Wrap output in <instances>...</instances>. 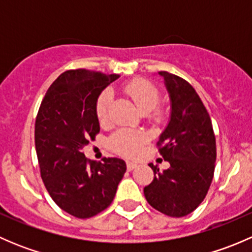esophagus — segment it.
Returning a JSON list of instances; mask_svg holds the SVG:
<instances>
[{"mask_svg": "<svg viewBox=\"0 0 252 252\" xmlns=\"http://www.w3.org/2000/svg\"><path fill=\"white\" fill-rule=\"evenodd\" d=\"M138 167V164L134 163V162H130V161H126V169L128 171H133L134 168H136Z\"/></svg>", "mask_w": 252, "mask_h": 252, "instance_id": "obj_1", "label": "esophagus"}]
</instances>
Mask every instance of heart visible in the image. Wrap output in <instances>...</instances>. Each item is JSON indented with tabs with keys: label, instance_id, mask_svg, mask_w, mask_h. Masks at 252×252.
<instances>
[{
	"label": "heart",
	"instance_id": "heart-1",
	"mask_svg": "<svg viewBox=\"0 0 252 252\" xmlns=\"http://www.w3.org/2000/svg\"><path fill=\"white\" fill-rule=\"evenodd\" d=\"M124 93L131 98L136 107L142 113L152 112L154 117L161 116V111L155 108L161 101L159 91L151 81L145 79H134L124 86ZM113 100V94L110 89H106L98 95L95 103V113L100 123H106L110 118V110ZM147 140V135L141 130L119 129L108 140V146L112 151L124 156H135L140 152L142 145Z\"/></svg>",
	"mask_w": 252,
	"mask_h": 252
}]
</instances>
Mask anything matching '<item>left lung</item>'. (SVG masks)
<instances>
[{
  "mask_svg": "<svg viewBox=\"0 0 252 252\" xmlns=\"http://www.w3.org/2000/svg\"><path fill=\"white\" fill-rule=\"evenodd\" d=\"M172 102L171 121L157 141L159 154L171 167L159 172L144 194L147 202L169 217H184L204 201L215 173L216 138L210 114L195 89L185 79L159 72Z\"/></svg>",
  "mask_w": 252,
  "mask_h": 252,
  "instance_id": "8db88e82",
  "label": "left lung"
}]
</instances>
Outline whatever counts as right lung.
<instances>
[{"instance_id": "add662e5", "label": "right lung", "mask_w": 252, "mask_h": 252, "mask_svg": "<svg viewBox=\"0 0 252 252\" xmlns=\"http://www.w3.org/2000/svg\"><path fill=\"white\" fill-rule=\"evenodd\" d=\"M88 69L65 70L48 88L35 121V147L44 184L63 211L90 218L112 204L126 162L116 157L102 162L83 152L100 133L95 103L101 91L118 79Z\"/></svg>"}]
</instances>
